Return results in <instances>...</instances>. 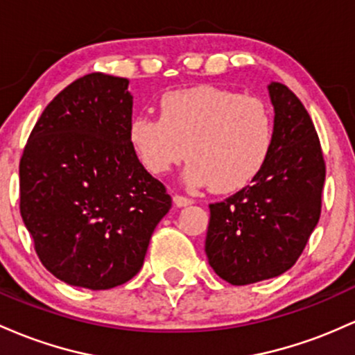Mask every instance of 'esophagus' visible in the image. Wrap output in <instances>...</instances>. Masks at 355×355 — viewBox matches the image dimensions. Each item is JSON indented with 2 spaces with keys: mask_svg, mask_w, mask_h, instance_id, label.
I'll list each match as a JSON object with an SVG mask.
<instances>
[{
  "mask_svg": "<svg viewBox=\"0 0 355 355\" xmlns=\"http://www.w3.org/2000/svg\"><path fill=\"white\" fill-rule=\"evenodd\" d=\"M193 199L188 196H182V194H174V205L179 206V208H184V206L193 205Z\"/></svg>",
  "mask_w": 355,
  "mask_h": 355,
  "instance_id": "34e87169",
  "label": "esophagus"
}]
</instances>
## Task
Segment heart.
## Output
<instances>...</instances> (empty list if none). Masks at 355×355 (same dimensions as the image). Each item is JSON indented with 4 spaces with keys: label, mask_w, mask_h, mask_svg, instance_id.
Here are the masks:
<instances>
[{
    "label": "heart",
    "mask_w": 355,
    "mask_h": 355,
    "mask_svg": "<svg viewBox=\"0 0 355 355\" xmlns=\"http://www.w3.org/2000/svg\"><path fill=\"white\" fill-rule=\"evenodd\" d=\"M129 142L153 176H164L188 154L182 174L188 184L233 193L265 167L273 146V121L258 98L225 87L198 85L166 92L159 101V117L135 115Z\"/></svg>",
    "instance_id": "obj_1"
}]
</instances>
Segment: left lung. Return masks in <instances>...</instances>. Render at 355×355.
<instances>
[{
  "label": "left lung",
  "instance_id": "obj_1",
  "mask_svg": "<svg viewBox=\"0 0 355 355\" xmlns=\"http://www.w3.org/2000/svg\"><path fill=\"white\" fill-rule=\"evenodd\" d=\"M273 146L252 184L209 205L205 252L231 285L278 277L295 265L322 208L325 162L312 119L284 83L268 85Z\"/></svg>",
  "mask_w": 355,
  "mask_h": 355
}]
</instances>
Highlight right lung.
<instances>
[{
    "mask_svg": "<svg viewBox=\"0 0 355 355\" xmlns=\"http://www.w3.org/2000/svg\"><path fill=\"white\" fill-rule=\"evenodd\" d=\"M130 121L129 80L89 73L46 105L23 150V223L43 266L69 285L129 282L171 209L164 184L130 146Z\"/></svg>",
    "mask_w": 355,
    "mask_h": 355,
    "instance_id": "add662e5",
    "label": "right lung"
}]
</instances>
